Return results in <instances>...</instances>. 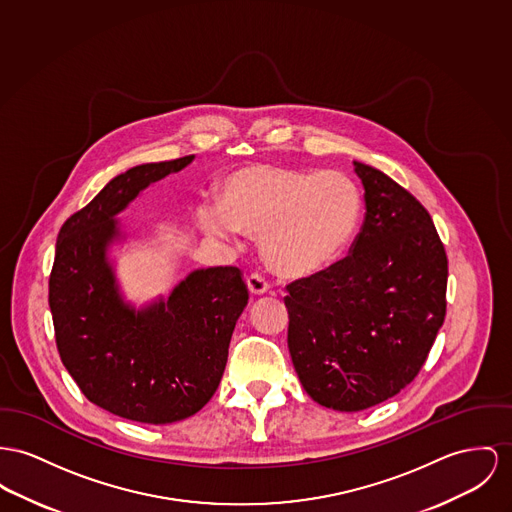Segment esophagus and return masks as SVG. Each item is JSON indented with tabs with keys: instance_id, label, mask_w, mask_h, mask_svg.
I'll return each instance as SVG.
<instances>
[{
	"instance_id": "34e87169",
	"label": "esophagus",
	"mask_w": 512,
	"mask_h": 512,
	"mask_svg": "<svg viewBox=\"0 0 512 512\" xmlns=\"http://www.w3.org/2000/svg\"><path fill=\"white\" fill-rule=\"evenodd\" d=\"M246 285H248V291H250L252 295H264V293L270 289L266 277L260 275V273H250V275L246 277Z\"/></svg>"
}]
</instances>
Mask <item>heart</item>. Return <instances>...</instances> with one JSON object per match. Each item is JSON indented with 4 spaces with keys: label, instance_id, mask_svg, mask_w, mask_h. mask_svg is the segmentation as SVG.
<instances>
[{
    "label": "heart",
    "instance_id": "1",
    "mask_svg": "<svg viewBox=\"0 0 512 512\" xmlns=\"http://www.w3.org/2000/svg\"><path fill=\"white\" fill-rule=\"evenodd\" d=\"M361 196L338 171L252 165L229 172L217 190V207L196 213L207 237H260L266 266L285 279L326 272L355 233Z\"/></svg>",
    "mask_w": 512,
    "mask_h": 512
}]
</instances>
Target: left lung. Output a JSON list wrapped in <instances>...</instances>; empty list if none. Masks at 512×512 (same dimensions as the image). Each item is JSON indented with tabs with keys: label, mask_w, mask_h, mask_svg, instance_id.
Masks as SVG:
<instances>
[{
	"label": "left lung",
	"mask_w": 512,
	"mask_h": 512,
	"mask_svg": "<svg viewBox=\"0 0 512 512\" xmlns=\"http://www.w3.org/2000/svg\"><path fill=\"white\" fill-rule=\"evenodd\" d=\"M365 221L351 254L287 285V345L308 396L361 411L417 376L446 314L448 260L429 211L390 176L353 161Z\"/></svg>",
	"instance_id": "obj_1"
}]
</instances>
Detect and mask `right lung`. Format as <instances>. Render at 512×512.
Segmentation results:
<instances>
[{
	"label": "right lung",
	"mask_w": 512,
	"mask_h": 512,
	"mask_svg": "<svg viewBox=\"0 0 512 512\" xmlns=\"http://www.w3.org/2000/svg\"><path fill=\"white\" fill-rule=\"evenodd\" d=\"M194 155L112 178L62 225L48 283L56 345L89 402L118 417L165 425L215 394L248 289L235 266L190 273L167 299L126 303L108 248L124 239L116 215Z\"/></svg>",
	"instance_id": "right-lung-1"
}]
</instances>
